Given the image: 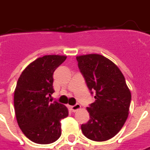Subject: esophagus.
<instances>
[{"mask_svg":"<svg viewBox=\"0 0 150 150\" xmlns=\"http://www.w3.org/2000/svg\"><path fill=\"white\" fill-rule=\"evenodd\" d=\"M81 108V105L80 104H76V105H69V109L72 110L73 112H75V111H77L79 109Z\"/></svg>","mask_w":150,"mask_h":150,"instance_id":"34e87169","label":"esophagus"}]
</instances>
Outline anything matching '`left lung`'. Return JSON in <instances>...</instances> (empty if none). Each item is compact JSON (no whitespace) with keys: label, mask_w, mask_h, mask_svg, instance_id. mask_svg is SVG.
I'll return each instance as SVG.
<instances>
[{"label":"left lung","mask_w":150,"mask_h":150,"mask_svg":"<svg viewBox=\"0 0 150 150\" xmlns=\"http://www.w3.org/2000/svg\"><path fill=\"white\" fill-rule=\"evenodd\" d=\"M78 68L96 101L87 110L90 120L82 125L83 134L94 141L114 137L129 115L131 93L124 75L115 63L100 54L77 56Z\"/></svg>","instance_id":"8db88e82"}]
</instances>
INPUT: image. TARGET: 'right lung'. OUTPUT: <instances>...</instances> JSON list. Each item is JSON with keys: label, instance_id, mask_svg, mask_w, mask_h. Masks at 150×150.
I'll return each mask as SVG.
<instances>
[{"label": "right lung", "instance_id": "1", "mask_svg": "<svg viewBox=\"0 0 150 150\" xmlns=\"http://www.w3.org/2000/svg\"><path fill=\"white\" fill-rule=\"evenodd\" d=\"M63 55H45L30 63L18 79L14 94L17 123L29 139L36 144L55 142L61 135L60 120L68 108L50 102L55 69L66 60Z\"/></svg>", "mask_w": 150, "mask_h": 150}]
</instances>
